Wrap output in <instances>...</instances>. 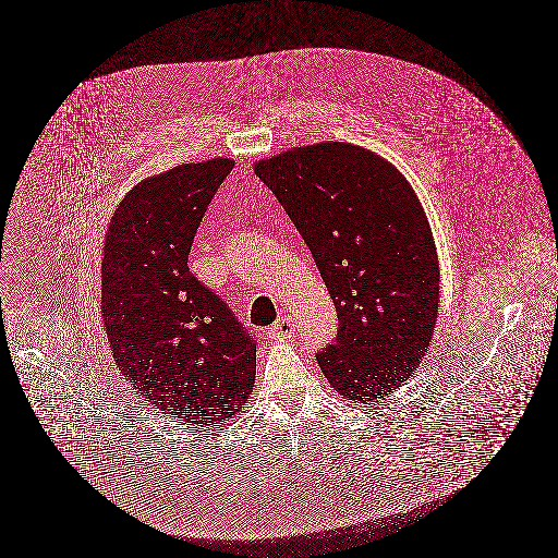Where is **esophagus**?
<instances>
[{
    "label": "esophagus",
    "instance_id": "esophagus-1",
    "mask_svg": "<svg viewBox=\"0 0 558 558\" xmlns=\"http://www.w3.org/2000/svg\"><path fill=\"white\" fill-rule=\"evenodd\" d=\"M294 329H296L294 322L288 315H282L278 322L271 325L270 336L271 338H290L294 333Z\"/></svg>",
    "mask_w": 558,
    "mask_h": 558
}]
</instances>
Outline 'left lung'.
I'll return each mask as SVG.
<instances>
[{"instance_id": "8db88e82", "label": "left lung", "mask_w": 558, "mask_h": 558, "mask_svg": "<svg viewBox=\"0 0 558 558\" xmlns=\"http://www.w3.org/2000/svg\"><path fill=\"white\" fill-rule=\"evenodd\" d=\"M284 206L338 311L317 352L329 385L372 405L420 366L438 319V254L405 178L348 143L296 147L255 163Z\"/></svg>"}]
</instances>
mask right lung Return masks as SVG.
I'll use <instances>...</instances> for the list:
<instances>
[{
  "mask_svg": "<svg viewBox=\"0 0 558 558\" xmlns=\"http://www.w3.org/2000/svg\"><path fill=\"white\" fill-rule=\"evenodd\" d=\"M231 159L186 163L136 184L108 227L101 319L120 371L180 422L233 415L252 395L255 336L187 268Z\"/></svg>",
  "mask_w": 558,
  "mask_h": 558,
  "instance_id": "obj_1",
  "label": "right lung"
}]
</instances>
